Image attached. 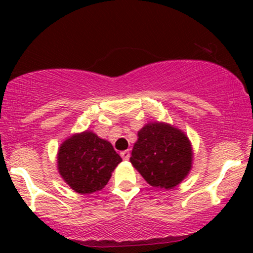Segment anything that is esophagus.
I'll return each instance as SVG.
<instances>
[{"mask_svg":"<svg viewBox=\"0 0 253 253\" xmlns=\"http://www.w3.org/2000/svg\"><path fill=\"white\" fill-rule=\"evenodd\" d=\"M121 157H122L123 160H129L130 152L129 151H122V152H121Z\"/></svg>","mask_w":253,"mask_h":253,"instance_id":"obj_1","label":"esophagus"}]
</instances>
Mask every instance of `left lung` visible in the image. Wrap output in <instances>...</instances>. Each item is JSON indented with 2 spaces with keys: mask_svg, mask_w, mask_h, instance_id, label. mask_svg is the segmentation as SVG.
<instances>
[{
  "mask_svg": "<svg viewBox=\"0 0 253 253\" xmlns=\"http://www.w3.org/2000/svg\"><path fill=\"white\" fill-rule=\"evenodd\" d=\"M192 155L184 132L169 124L151 122L138 131L130 162L148 184L168 190L188 176Z\"/></svg>",
  "mask_w": 253,
  "mask_h": 253,
  "instance_id": "obj_1",
  "label": "left lung"
}]
</instances>
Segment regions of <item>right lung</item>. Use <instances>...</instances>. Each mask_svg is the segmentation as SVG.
I'll return each mask as SVG.
<instances>
[{"instance_id": "add662e5", "label": "right lung", "mask_w": 253, "mask_h": 253, "mask_svg": "<svg viewBox=\"0 0 253 253\" xmlns=\"http://www.w3.org/2000/svg\"><path fill=\"white\" fill-rule=\"evenodd\" d=\"M122 158L112 144L92 131L76 133L60 146L57 168L64 182L76 192L87 195L108 183Z\"/></svg>"}]
</instances>
